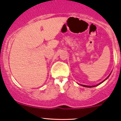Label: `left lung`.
<instances>
[{"label": "left lung", "instance_id": "1", "mask_svg": "<svg viewBox=\"0 0 121 121\" xmlns=\"http://www.w3.org/2000/svg\"><path fill=\"white\" fill-rule=\"evenodd\" d=\"M109 76H108V77H107V78L105 79V80H107V79L108 78V77H109ZM105 80H104V81H105ZM102 82H101V83H102ZM101 83H100V84H101ZM98 85H99V84H98ZM82 85V86H85V87H93V86H87V85Z\"/></svg>", "mask_w": 121, "mask_h": 121}]
</instances>
